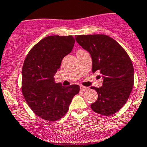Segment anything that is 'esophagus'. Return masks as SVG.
Returning a JSON list of instances; mask_svg holds the SVG:
<instances>
[{"label": "esophagus", "mask_w": 147, "mask_h": 147, "mask_svg": "<svg viewBox=\"0 0 147 147\" xmlns=\"http://www.w3.org/2000/svg\"><path fill=\"white\" fill-rule=\"evenodd\" d=\"M80 90H81L82 91H85V90H88V88H87V87L81 86V87H80Z\"/></svg>", "instance_id": "esophagus-1"}]
</instances>
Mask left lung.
<instances>
[{"label": "left lung", "instance_id": "1", "mask_svg": "<svg viewBox=\"0 0 147 147\" xmlns=\"http://www.w3.org/2000/svg\"><path fill=\"white\" fill-rule=\"evenodd\" d=\"M75 39L90 54L93 72H98L103 79L101 88L92 87L98 93V99L90 105L92 110L102 115L117 113L127 102L133 87L134 68L130 58L107 35H78Z\"/></svg>", "mask_w": 147, "mask_h": 147}]
</instances>
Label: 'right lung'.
Wrapping results in <instances>:
<instances>
[{"instance_id":"obj_1","label":"right lung","mask_w":147,"mask_h":147,"mask_svg":"<svg viewBox=\"0 0 147 147\" xmlns=\"http://www.w3.org/2000/svg\"><path fill=\"white\" fill-rule=\"evenodd\" d=\"M72 36H49L34 46L26 57L22 69V92L27 104L41 119L54 121L64 116L80 86H62L54 75L62 59L71 52Z\"/></svg>"}]
</instances>
